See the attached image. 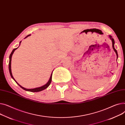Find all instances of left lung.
<instances>
[{"mask_svg": "<svg viewBox=\"0 0 125 125\" xmlns=\"http://www.w3.org/2000/svg\"><path fill=\"white\" fill-rule=\"evenodd\" d=\"M109 37L110 39L111 40V41H112L113 48V49H114V51L115 52V53L116 55H117V59H118V52H117V51L115 49V47H114V45H115V41H114V39L112 38V37L111 35H109Z\"/></svg>", "mask_w": 125, "mask_h": 125, "instance_id": "left-lung-1", "label": "left lung"}]
</instances>
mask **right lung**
I'll use <instances>...</instances> for the list:
<instances>
[{
	"label": "right lung",
	"instance_id": "add662e5",
	"mask_svg": "<svg viewBox=\"0 0 125 125\" xmlns=\"http://www.w3.org/2000/svg\"><path fill=\"white\" fill-rule=\"evenodd\" d=\"M31 36V35H28L26 37H25V38L24 39H26V38H27V37H28L29 36ZM21 41L20 42V45H21ZM19 46L17 48H15V49H14L13 50H12V51L11 52V54H10V57H9V58H10V61H9V65H8V68H9V71H10V76H11V78L15 81V82L16 83H17L21 88H22L23 89H24V90H26V91H31V92H39V91H42V90H44V89H45L46 88H47L49 85H50V83H51V81H52V73H51V76H50V79H49V81H48V82L46 84H45V85H43V86H41V87H37V88H32V89H27V88H24V87H22V86H21V85H20L18 83L16 82V81L14 79V78H13V76H12V73H11V57H12V54H13V53H14V51L16 49H17L19 47Z\"/></svg>",
	"mask_w": 125,
	"mask_h": 125
}]
</instances>
